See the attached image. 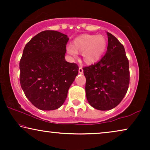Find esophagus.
<instances>
[{
	"instance_id": "34e87169",
	"label": "esophagus",
	"mask_w": 150,
	"mask_h": 150,
	"mask_svg": "<svg viewBox=\"0 0 150 150\" xmlns=\"http://www.w3.org/2000/svg\"><path fill=\"white\" fill-rule=\"evenodd\" d=\"M79 72L80 73V74H83V67H79Z\"/></svg>"
}]
</instances>
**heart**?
<instances>
[{"mask_svg": "<svg viewBox=\"0 0 150 150\" xmlns=\"http://www.w3.org/2000/svg\"><path fill=\"white\" fill-rule=\"evenodd\" d=\"M107 47V41L102 35H83L76 38L74 44L69 45L66 50L73 58H76L78 52H82L84 62L91 64L98 61L104 54Z\"/></svg>", "mask_w": 150, "mask_h": 150, "instance_id": "1", "label": "heart"}]
</instances>
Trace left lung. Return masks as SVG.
<instances>
[{
  "instance_id": "obj_1",
  "label": "left lung",
  "mask_w": 150,
  "mask_h": 150,
  "mask_svg": "<svg viewBox=\"0 0 150 150\" xmlns=\"http://www.w3.org/2000/svg\"><path fill=\"white\" fill-rule=\"evenodd\" d=\"M106 34V54L94 65L83 68L87 101L100 110L117 106L126 94L130 83L129 62L124 47L114 35L108 32Z\"/></svg>"
}]
</instances>
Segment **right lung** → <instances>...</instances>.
<instances>
[{
	"mask_svg": "<svg viewBox=\"0 0 150 150\" xmlns=\"http://www.w3.org/2000/svg\"><path fill=\"white\" fill-rule=\"evenodd\" d=\"M68 40L60 32L44 30L24 47L20 62V85L26 97L39 109L61 107L79 73L78 65L65 59Z\"/></svg>",
	"mask_w": 150,
	"mask_h": 150,
	"instance_id": "1",
	"label": "right lung"
}]
</instances>
